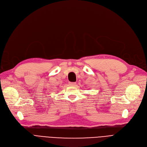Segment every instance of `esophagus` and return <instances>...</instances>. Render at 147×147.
Returning a JSON list of instances; mask_svg holds the SVG:
<instances>
[{
  "instance_id": "esophagus-1",
  "label": "esophagus",
  "mask_w": 147,
  "mask_h": 147,
  "mask_svg": "<svg viewBox=\"0 0 147 147\" xmlns=\"http://www.w3.org/2000/svg\"><path fill=\"white\" fill-rule=\"evenodd\" d=\"M76 84V82H69V86H75Z\"/></svg>"
}]
</instances>
